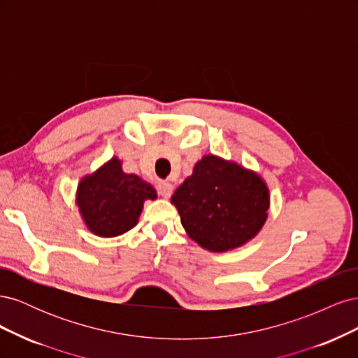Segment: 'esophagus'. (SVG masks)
I'll return each mask as SVG.
<instances>
[{
  "label": "esophagus",
  "mask_w": 358,
  "mask_h": 358,
  "mask_svg": "<svg viewBox=\"0 0 358 358\" xmlns=\"http://www.w3.org/2000/svg\"><path fill=\"white\" fill-rule=\"evenodd\" d=\"M158 192L161 194L164 199H170L171 192H173V185L169 182H159L158 183Z\"/></svg>",
  "instance_id": "1"
}]
</instances>
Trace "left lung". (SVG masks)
<instances>
[{
  "label": "left lung",
  "instance_id": "left-lung-1",
  "mask_svg": "<svg viewBox=\"0 0 358 358\" xmlns=\"http://www.w3.org/2000/svg\"><path fill=\"white\" fill-rule=\"evenodd\" d=\"M182 227L206 251L241 248L267 221L270 192L257 171L218 155H204L171 197Z\"/></svg>",
  "mask_w": 358,
  "mask_h": 358
}]
</instances>
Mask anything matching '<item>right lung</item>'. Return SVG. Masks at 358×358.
<instances>
[{
	"mask_svg": "<svg viewBox=\"0 0 358 358\" xmlns=\"http://www.w3.org/2000/svg\"><path fill=\"white\" fill-rule=\"evenodd\" d=\"M155 199V188L140 176L125 173L117 157L85 175L76 189L80 218L99 237H116L131 230L145 201Z\"/></svg>",
	"mask_w": 358,
	"mask_h": 358,
	"instance_id": "right-lung-1",
	"label": "right lung"
}]
</instances>
